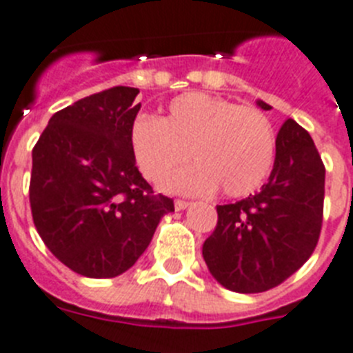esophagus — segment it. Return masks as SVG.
I'll list each match as a JSON object with an SVG mask.
<instances>
[{"instance_id": "34e87169", "label": "esophagus", "mask_w": 353, "mask_h": 353, "mask_svg": "<svg viewBox=\"0 0 353 353\" xmlns=\"http://www.w3.org/2000/svg\"><path fill=\"white\" fill-rule=\"evenodd\" d=\"M190 206V203H186V201H181V199H177L176 203H174V208L177 210V212H181V210L188 208Z\"/></svg>"}]
</instances>
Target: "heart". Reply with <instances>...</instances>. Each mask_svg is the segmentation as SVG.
<instances>
[{
    "label": "heart",
    "mask_w": 353,
    "mask_h": 353,
    "mask_svg": "<svg viewBox=\"0 0 353 353\" xmlns=\"http://www.w3.org/2000/svg\"><path fill=\"white\" fill-rule=\"evenodd\" d=\"M136 163L149 181H167L192 159L197 165L167 183L176 194L219 190L241 197L256 190L274 161L276 134L271 120L253 105L204 93L172 100L161 120L140 117L131 131Z\"/></svg>",
    "instance_id": "b5f03b06"
}]
</instances>
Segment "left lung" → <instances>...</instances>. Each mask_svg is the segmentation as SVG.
Returning a JSON list of instances; mask_svg holds the SVG:
<instances>
[{"label":"left lung","instance_id":"1","mask_svg":"<svg viewBox=\"0 0 353 353\" xmlns=\"http://www.w3.org/2000/svg\"><path fill=\"white\" fill-rule=\"evenodd\" d=\"M269 111L271 105L256 102ZM325 165L312 138L294 120L276 136L269 181L254 195L217 206L215 232L203 256L212 276L233 292L269 291L294 274L318 244Z\"/></svg>","mask_w":353,"mask_h":353}]
</instances>
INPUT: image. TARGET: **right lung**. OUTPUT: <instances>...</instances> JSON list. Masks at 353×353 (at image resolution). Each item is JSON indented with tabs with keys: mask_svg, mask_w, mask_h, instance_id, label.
Returning a JSON list of instances; mask_svg holds the SVG:
<instances>
[{
	"mask_svg": "<svg viewBox=\"0 0 353 353\" xmlns=\"http://www.w3.org/2000/svg\"><path fill=\"white\" fill-rule=\"evenodd\" d=\"M140 90L117 85L61 109L32 150L30 206L55 259L88 278H114L149 248L174 201L154 195L132 152Z\"/></svg>",
	"mask_w": 353,
	"mask_h": 353,
	"instance_id": "right-lung-1",
	"label": "right lung"
}]
</instances>
